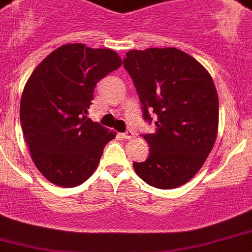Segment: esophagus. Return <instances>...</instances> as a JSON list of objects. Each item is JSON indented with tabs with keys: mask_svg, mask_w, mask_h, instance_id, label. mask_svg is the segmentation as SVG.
<instances>
[{
	"mask_svg": "<svg viewBox=\"0 0 252 252\" xmlns=\"http://www.w3.org/2000/svg\"><path fill=\"white\" fill-rule=\"evenodd\" d=\"M121 137L124 138V140H130V138L133 137V132L132 131H126V132L121 133Z\"/></svg>",
	"mask_w": 252,
	"mask_h": 252,
	"instance_id": "esophagus-1",
	"label": "esophagus"
}]
</instances>
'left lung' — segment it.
<instances>
[{
    "label": "left lung",
    "mask_w": 252,
    "mask_h": 252,
    "mask_svg": "<svg viewBox=\"0 0 252 252\" xmlns=\"http://www.w3.org/2000/svg\"><path fill=\"white\" fill-rule=\"evenodd\" d=\"M144 117L156 130L144 135L150 155L136 174L158 189H175L202 167L218 137L219 97L209 71L175 47L131 50L124 59Z\"/></svg>",
    "instance_id": "left-lung-1"
}]
</instances>
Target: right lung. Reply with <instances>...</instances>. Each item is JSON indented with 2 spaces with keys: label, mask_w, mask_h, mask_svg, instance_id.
I'll use <instances>...</instances> for the list:
<instances>
[{
  "label": "right lung",
  "mask_w": 252,
  "mask_h": 252,
  "mask_svg": "<svg viewBox=\"0 0 252 252\" xmlns=\"http://www.w3.org/2000/svg\"><path fill=\"white\" fill-rule=\"evenodd\" d=\"M122 60L110 48L66 43L31 73L21 96L20 119L38 171L61 188H75L97 168L103 147L116 137L86 114L101 78Z\"/></svg>",
  "instance_id": "right-lung-1"
}]
</instances>
